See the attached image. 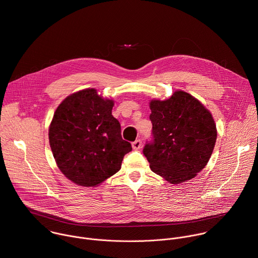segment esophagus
I'll return each instance as SVG.
<instances>
[{
    "instance_id": "esophagus-1",
    "label": "esophagus",
    "mask_w": 258,
    "mask_h": 258,
    "mask_svg": "<svg viewBox=\"0 0 258 258\" xmlns=\"http://www.w3.org/2000/svg\"><path fill=\"white\" fill-rule=\"evenodd\" d=\"M132 146H133V148L135 149V150H138V149H140L141 147H142V141L139 139V140H136L135 142H133L132 143Z\"/></svg>"
}]
</instances>
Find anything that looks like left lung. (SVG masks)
Listing matches in <instances>:
<instances>
[{
  "instance_id": "obj_1",
  "label": "left lung",
  "mask_w": 258,
  "mask_h": 258,
  "mask_svg": "<svg viewBox=\"0 0 258 258\" xmlns=\"http://www.w3.org/2000/svg\"><path fill=\"white\" fill-rule=\"evenodd\" d=\"M150 109L152 140L143 153L151 170L171 183L193 178L207 164L216 142L212 115L182 91L164 101L152 100Z\"/></svg>"
}]
</instances>
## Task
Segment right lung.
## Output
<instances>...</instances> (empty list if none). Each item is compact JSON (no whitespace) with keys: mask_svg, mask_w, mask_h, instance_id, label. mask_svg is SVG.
<instances>
[{"mask_svg":"<svg viewBox=\"0 0 258 258\" xmlns=\"http://www.w3.org/2000/svg\"><path fill=\"white\" fill-rule=\"evenodd\" d=\"M113 105L95 89H87L70 95L56 109L50 146L59 169L77 185H99L120 169L124 155L132 151L112 115Z\"/></svg>","mask_w":258,"mask_h":258,"instance_id":"obj_1","label":"right lung"}]
</instances>
